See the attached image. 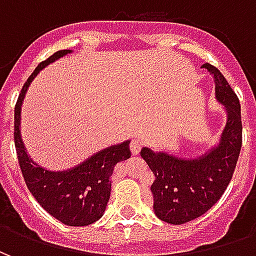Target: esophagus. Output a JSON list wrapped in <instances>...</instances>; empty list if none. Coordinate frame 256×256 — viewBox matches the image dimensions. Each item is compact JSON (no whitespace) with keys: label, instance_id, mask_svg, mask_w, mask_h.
Here are the masks:
<instances>
[{"label":"esophagus","instance_id":"esophagus-1","mask_svg":"<svg viewBox=\"0 0 256 256\" xmlns=\"http://www.w3.org/2000/svg\"><path fill=\"white\" fill-rule=\"evenodd\" d=\"M142 145H144V142H142L141 140L134 138L133 141H132V144H130V150H132V154H133V155H138L140 150H141V148H142Z\"/></svg>","mask_w":256,"mask_h":256}]
</instances>
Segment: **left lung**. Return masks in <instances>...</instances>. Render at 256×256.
<instances>
[{"mask_svg":"<svg viewBox=\"0 0 256 256\" xmlns=\"http://www.w3.org/2000/svg\"><path fill=\"white\" fill-rule=\"evenodd\" d=\"M212 75L215 98L226 114L225 128L218 142L196 158H181L144 146L155 181L150 186L154 211L159 220L181 225L202 216L214 206L230 182L242 150V111L236 93L218 68L204 64Z\"/></svg>","mask_w":256,"mask_h":256,"instance_id":"left-lung-1","label":"left lung"}]
</instances>
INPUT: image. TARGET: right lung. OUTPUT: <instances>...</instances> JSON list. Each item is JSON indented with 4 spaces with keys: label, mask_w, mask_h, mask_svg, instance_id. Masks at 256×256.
<instances>
[{
    "label": "right lung",
    "mask_w": 256,
    "mask_h": 256,
    "mask_svg": "<svg viewBox=\"0 0 256 256\" xmlns=\"http://www.w3.org/2000/svg\"><path fill=\"white\" fill-rule=\"evenodd\" d=\"M72 50H58L31 74L14 106V146L26 185L44 210L68 226H88L104 215L111 194L114 167L132 156L130 140L96 152L76 166L53 172L31 159L22 138V106L24 96L41 70Z\"/></svg>",
    "instance_id": "right-lung-1"
}]
</instances>
